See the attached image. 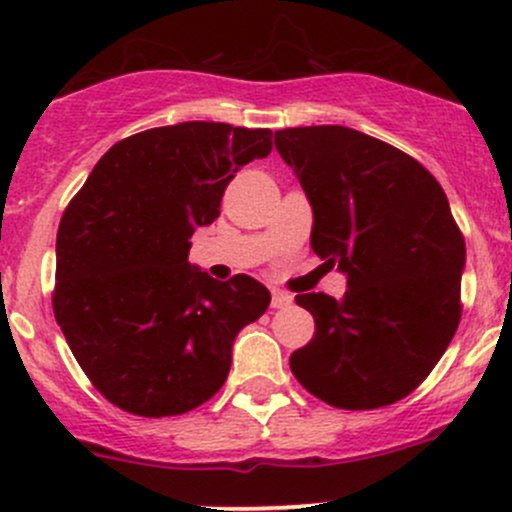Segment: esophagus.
<instances>
[{
	"mask_svg": "<svg viewBox=\"0 0 512 512\" xmlns=\"http://www.w3.org/2000/svg\"><path fill=\"white\" fill-rule=\"evenodd\" d=\"M291 301H294V296L286 294V291H279V289L272 291V308H286L291 306Z\"/></svg>",
	"mask_w": 512,
	"mask_h": 512,
	"instance_id": "obj_1",
	"label": "esophagus"
}]
</instances>
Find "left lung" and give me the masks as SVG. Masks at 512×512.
Returning <instances> with one entry per match:
<instances>
[{
	"label": "left lung",
	"mask_w": 512,
	"mask_h": 512,
	"mask_svg": "<svg viewBox=\"0 0 512 512\" xmlns=\"http://www.w3.org/2000/svg\"><path fill=\"white\" fill-rule=\"evenodd\" d=\"M274 145L313 209V252L347 277L342 299L296 296L316 335L291 372L335 408L391 406L423 384L462 318L466 247L447 196L418 160L355 128H284Z\"/></svg>",
	"instance_id": "left-lung-1"
}]
</instances>
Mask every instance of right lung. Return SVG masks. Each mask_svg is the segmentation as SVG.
Returning <instances> with one entry per match:
<instances>
[{"mask_svg":"<svg viewBox=\"0 0 512 512\" xmlns=\"http://www.w3.org/2000/svg\"><path fill=\"white\" fill-rule=\"evenodd\" d=\"M269 153V128H150L109 148L67 204L55 320L94 389L121 411L165 418L209 401L230 372L235 335L267 311V286L192 267L189 240L216 221L235 172Z\"/></svg>","mask_w":512,"mask_h":512,"instance_id":"right-lung-1","label":"right lung"}]
</instances>
